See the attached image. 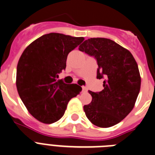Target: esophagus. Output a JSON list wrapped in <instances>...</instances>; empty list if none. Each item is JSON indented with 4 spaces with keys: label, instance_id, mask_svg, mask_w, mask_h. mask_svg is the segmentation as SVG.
Masks as SVG:
<instances>
[{
    "label": "esophagus",
    "instance_id": "1",
    "mask_svg": "<svg viewBox=\"0 0 155 155\" xmlns=\"http://www.w3.org/2000/svg\"><path fill=\"white\" fill-rule=\"evenodd\" d=\"M82 91L83 92H87V88L86 87H84V86H83L82 87Z\"/></svg>",
    "mask_w": 155,
    "mask_h": 155
}]
</instances>
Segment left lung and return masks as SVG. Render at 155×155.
Instances as JSON below:
<instances>
[{
	"label": "left lung",
	"instance_id": "left-lung-1",
	"mask_svg": "<svg viewBox=\"0 0 155 155\" xmlns=\"http://www.w3.org/2000/svg\"><path fill=\"white\" fill-rule=\"evenodd\" d=\"M81 51L96 58L97 78H104V89L89 94L92 101L84 110L92 124L109 127L118 124L134 108L140 88V76L135 59L128 50L107 38L86 40Z\"/></svg>",
	"mask_w": 155,
	"mask_h": 155
}]
</instances>
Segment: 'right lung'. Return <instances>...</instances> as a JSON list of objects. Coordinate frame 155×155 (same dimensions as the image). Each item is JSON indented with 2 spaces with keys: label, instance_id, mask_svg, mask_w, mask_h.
<instances>
[{
  "label": "right lung",
  "instance_id": "add662e5",
  "mask_svg": "<svg viewBox=\"0 0 155 155\" xmlns=\"http://www.w3.org/2000/svg\"><path fill=\"white\" fill-rule=\"evenodd\" d=\"M84 40L47 34L30 44L21 54L17 67V89L29 113L39 121L52 124L60 120L69 101L81 91L79 85L57 78L66 68L68 54Z\"/></svg>",
  "mask_w": 155,
  "mask_h": 155
}]
</instances>
